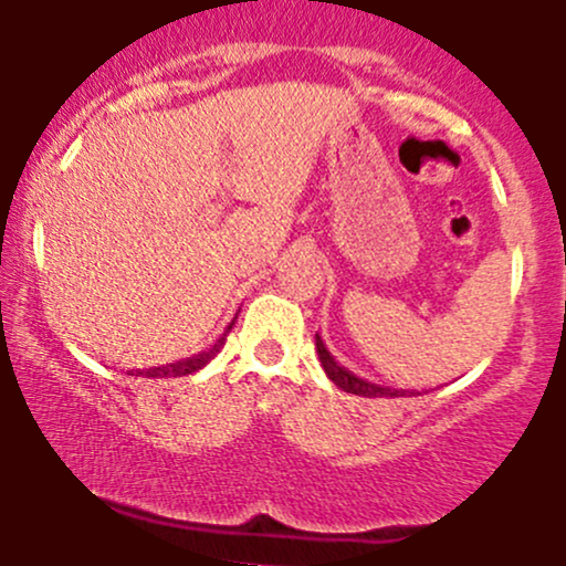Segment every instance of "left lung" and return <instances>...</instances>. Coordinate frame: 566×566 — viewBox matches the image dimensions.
Segmentation results:
<instances>
[{"label":"left lung","mask_w":566,"mask_h":566,"mask_svg":"<svg viewBox=\"0 0 566 566\" xmlns=\"http://www.w3.org/2000/svg\"><path fill=\"white\" fill-rule=\"evenodd\" d=\"M316 354H319V361L324 367V373H327V378L335 382L340 391L346 394H356V396H367V399H375V396H407V394H415V391H401V388H388V386H378V382H369L365 378H359V375H354L350 369H346L343 365H337L335 356L329 354L327 346H324L322 335H316Z\"/></svg>","instance_id":"1"}]
</instances>
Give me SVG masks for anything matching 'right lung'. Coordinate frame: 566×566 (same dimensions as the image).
<instances>
[{
	"label": "right lung",
	"instance_id": "add662e5",
	"mask_svg": "<svg viewBox=\"0 0 566 566\" xmlns=\"http://www.w3.org/2000/svg\"><path fill=\"white\" fill-rule=\"evenodd\" d=\"M233 319H237V316H233ZM231 327H233V322L229 324V327H226V333L220 335L218 340L212 343L210 348H207V350H199V354L188 356V359L172 361V365L151 367V369H135V373H129V375H143V378H184V375H193V373H197V369L205 367L207 361H210V359H216V354H218L220 348H223V343H226V335L231 333Z\"/></svg>",
	"mask_w": 566,
	"mask_h": 566
}]
</instances>
